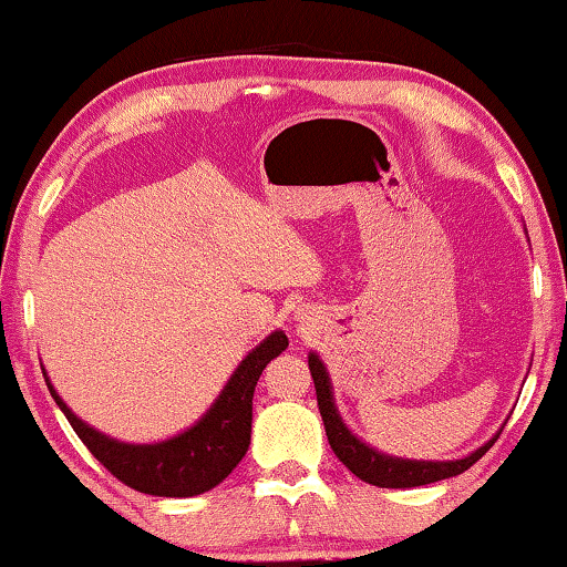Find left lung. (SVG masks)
Here are the masks:
<instances>
[{"mask_svg":"<svg viewBox=\"0 0 567 567\" xmlns=\"http://www.w3.org/2000/svg\"><path fill=\"white\" fill-rule=\"evenodd\" d=\"M310 372L315 380V392H318V405L320 415L324 422V433H328L330 447L334 455L340 457V463L350 470L352 475L378 487H417V485H430L437 483V480L453 477L465 473L467 467H473L480 457H483L487 450L493 447L497 437L491 443H485L473 455L463 460H450V463H422V460H400V457H388L378 453V450L368 447L360 443L344 422L340 420L338 410H334L332 402V390H330V378L324 372V364L320 362L318 354H310Z\"/></svg>","mask_w":567,"mask_h":567,"instance_id":"8db88e82","label":"left lung"}]
</instances>
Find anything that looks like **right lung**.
Returning a JSON list of instances; mask_svg holds the SVG:
<instances>
[{"mask_svg": "<svg viewBox=\"0 0 567 567\" xmlns=\"http://www.w3.org/2000/svg\"><path fill=\"white\" fill-rule=\"evenodd\" d=\"M287 348V334L272 332L239 362L235 375L207 415L185 433L157 445H127L97 433L64 405L50 388L52 398L74 433L110 473L132 491L157 497H192L213 491L233 473L249 447L252 433V395L267 362Z\"/></svg>", "mask_w": 567, "mask_h": 567, "instance_id": "add662e5", "label": "right lung"}]
</instances>
